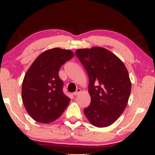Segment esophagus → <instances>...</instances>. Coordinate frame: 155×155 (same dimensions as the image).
Here are the masks:
<instances>
[{"instance_id": "obj_1", "label": "esophagus", "mask_w": 155, "mask_h": 155, "mask_svg": "<svg viewBox=\"0 0 155 155\" xmlns=\"http://www.w3.org/2000/svg\"><path fill=\"white\" fill-rule=\"evenodd\" d=\"M81 92V89L80 88H77V90H76L75 92L74 93V96H77L78 94H79Z\"/></svg>"}]
</instances>
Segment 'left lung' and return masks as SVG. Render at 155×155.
Instances as JSON below:
<instances>
[{
  "label": "left lung",
  "instance_id": "8db88e82",
  "mask_svg": "<svg viewBox=\"0 0 155 155\" xmlns=\"http://www.w3.org/2000/svg\"><path fill=\"white\" fill-rule=\"evenodd\" d=\"M87 71L91 103L84 114L91 124L106 127L118 119L127 105L131 83L124 64L102 47L75 52Z\"/></svg>",
  "mask_w": 155,
  "mask_h": 155
}]
</instances>
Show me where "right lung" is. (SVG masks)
Returning a JSON list of instances; mask_svg holds the SVG:
<instances>
[{
	"mask_svg": "<svg viewBox=\"0 0 155 155\" xmlns=\"http://www.w3.org/2000/svg\"><path fill=\"white\" fill-rule=\"evenodd\" d=\"M74 57L69 50L55 48L40 54L28 68L22 86V98L35 121L50 123L61 116L70 99L63 92L59 68Z\"/></svg>",
	"mask_w": 155,
	"mask_h": 155,
	"instance_id": "obj_1",
	"label": "right lung"
}]
</instances>
